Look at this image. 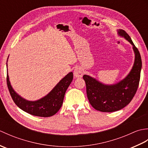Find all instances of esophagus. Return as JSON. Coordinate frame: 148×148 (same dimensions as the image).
<instances>
[{"mask_svg":"<svg viewBox=\"0 0 148 148\" xmlns=\"http://www.w3.org/2000/svg\"><path fill=\"white\" fill-rule=\"evenodd\" d=\"M83 75V71L82 69L79 67H77L74 69V76L75 77L78 78V77H81Z\"/></svg>","mask_w":148,"mask_h":148,"instance_id":"obj_1","label":"esophagus"}]
</instances>
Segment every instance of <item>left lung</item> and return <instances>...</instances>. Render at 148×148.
Instances as JSON below:
<instances>
[{
    "mask_svg": "<svg viewBox=\"0 0 148 148\" xmlns=\"http://www.w3.org/2000/svg\"><path fill=\"white\" fill-rule=\"evenodd\" d=\"M119 36L132 45L135 54L133 67L127 76L119 82L106 84L88 75H84L87 97L90 104L97 111L106 112L117 111L125 108L132 100L139 86L142 60L139 51L125 30H117Z\"/></svg>",
    "mask_w": 148,
    "mask_h": 148,
    "instance_id": "left-lung-1",
    "label": "left lung"
}]
</instances>
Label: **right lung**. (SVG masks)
<instances>
[{
	"mask_svg": "<svg viewBox=\"0 0 148 148\" xmlns=\"http://www.w3.org/2000/svg\"><path fill=\"white\" fill-rule=\"evenodd\" d=\"M6 65L8 67V60ZM72 79L73 73L70 72L62 78L46 95L35 101H31L23 98L15 92L9 81L8 72H7L8 87L16 105L23 111L40 117H49L55 114L59 111L63 103L66 90L71 84Z\"/></svg>",
	"mask_w": 148,
	"mask_h": 148,
	"instance_id": "obj_1",
	"label": "right lung"
}]
</instances>
